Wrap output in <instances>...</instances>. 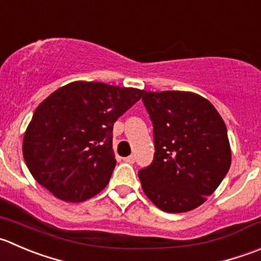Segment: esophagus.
Instances as JSON below:
<instances>
[{"label": "esophagus", "mask_w": 261, "mask_h": 261, "mask_svg": "<svg viewBox=\"0 0 261 261\" xmlns=\"http://www.w3.org/2000/svg\"><path fill=\"white\" fill-rule=\"evenodd\" d=\"M123 162H126V163L133 164L134 162H135V155H128V156H126V158H123Z\"/></svg>", "instance_id": "34e87169"}]
</instances>
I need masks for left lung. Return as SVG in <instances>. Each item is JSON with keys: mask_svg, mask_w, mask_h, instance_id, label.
<instances>
[{"mask_svg": "<svg viewBox=\"0 0 261 261\" xmlns=\"http://www.w3.org/2000/svg\"><path fill=\"white\" fill-rule=\"evenodd\" d=\"M153 123L154 158L139 171L141 187L167 213L198 208L231 166L224 121L209 100L190 92H144Z\"/></svg>", "mask_w": 261, "mask_h": 261, "instance_id": "1", "label": "left lung"}]
</instances>
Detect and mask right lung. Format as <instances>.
<instances>
[{
	"label": "right lung",
	"mask_w": 261,
	"mask_h": 261,
	"mask_svg": "<svg viewBox=\"0 0 261 261\" xmlns=\"http://www.w3.org/2000/svg\"><path fill=\"white\" fill-rule=\"evenodd\" d=\"M143 90L74 82L37 107L22 141L25 163L37 182L63 201L93 198L116 166L113 123Z\"/></svg>",
	"instance_id": "1"
}]
</instances>
